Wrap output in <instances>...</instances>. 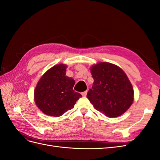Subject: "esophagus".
<instances>
[{"label": "esophagus", "mask_w": 160, "mask_h": 160, "mask_svg": "<svg viewBox=\"0 0 160 160\" xmlns=\"http://www.w3.org/2000/svg\"><path fill=\"white\" fill-rule=\"evenodd\" d=\"M87 93H88V91H84V92H82L81 95H82V96H83V97H86Z\"/></svg>", "instance_id": "obj_1"}]
</instances>
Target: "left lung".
I'll list each match as a JSON object with an SVG mask.
<instances>
[{"instance_id": "left-lung-1", "label": "left lung", "mask_w": 160, "mask_h": 160, "mask_svg": "<svg viewBox=\"0 0 160 160\" xmlns=\"http://www.w3.org/2000/svg\"><path fill=\"white\" fill-rule=\"evenodd\" d=\"M94 82L87 98L95 109L109 118L122 115L132 104L133 89L124 71L109 62L91 68Z\"/></svg>"}]
</instances>
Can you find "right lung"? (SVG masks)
<instances>
[{"label":"right lung","instance_id":"obj_1","mask_svg":"<svg viewBox=\"0 0 160 160\" xmlns=\"http://www.w3.org/2000/svg\"><path fill=\"white\" fill-rule=\"evenodd\" d=\"M67 66L57 65L48 70L38 82L35 91L37 107L45 114L59 117L74 108L81 95L72 88L75 81L66 76Z\"/></svg>","mask_w":160,"mask_h":160}]
</instances>
